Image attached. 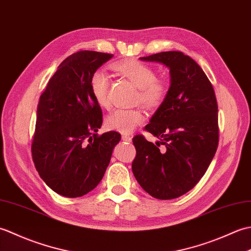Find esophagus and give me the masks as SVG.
Masks as SVG:
<instances>
[{
  "label": "esophagus",
  "mask_w": 251,
  "mask_h": 251,
  "mask_svg": "<svg viewBox=\"0 0 251 251\" xmlns=\"http://www.w3.org/2000/svg\"><path fill=\"white\" fill-rule=\"evenodd\" d=\"M131 139H132V137L129 136V135H123V136H122V140H123V141L131 142Z\"/></svg>",
  "instance_id": "34e87169"
}]
</instances>
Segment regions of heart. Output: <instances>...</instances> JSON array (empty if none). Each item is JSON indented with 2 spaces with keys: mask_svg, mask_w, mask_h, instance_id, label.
<instances>
[{
  "mask_svg": "<svg viewBox=\"0 0 251 251\" xmlns=\"http://www.w3.org/2000/svg\"><path fill=\"white\" fill-rule=\"evenodd\" d=\"M112 69L135 85L138 88L137 99L147 108L155 109L163 103L167 96V86L161 79H157L151 67L138 60H125L116 62ZM90 92L100 106L108 108L109 78L103 72H95L90 77ZM145 121V115L140 109H116L106 116L105 126L108 129L129 134L138 125Z\"/></svg>",
  "mask_w": 251,
  "mask_h": 251,
  "instance_id": "b5f03b06",
  "label": "heart"
}]
</instances>
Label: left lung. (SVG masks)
<instances>
[{"mask_svg": "<svg viewBox=\"0 0 251 251\" xmlns=\"http://www.w3.org/2000/svg\"><path fill=\"white\" fill-rule=\"evenodd\" d=\"M143 61L169 69L170 87L146 130L157 137L156 146L141 135L132 142L131 168L141 188L158 200H173L192 190L205 175L218 142V104L215 90L201 68L181 51H163ZM159 144L165 148L159 151Z\"/></svg>", "mask_w": 251, "mask_h": 251, "instance_id": "1", "label": "left lung"}]
</instances>
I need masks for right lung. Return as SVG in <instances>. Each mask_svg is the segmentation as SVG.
Masks as SVG:
<instances>
[{"instance_id": "obj_1", "label": "right lung", "mask_w": 251, "mask_h": 251, "mask_svg": "<svg viewBox=\"0 0 251 251\" xmlns=\"http://www.w3.org/2000/svg\"><path fill=\"white\" fill-rule=\"evenodd\" d=\"M113 55L74 52L63 60L41 95L32 158L40 177L56 193L79 197L102 179L121 135L97 134L102 111L90 92V77Z\"/></svg>"}]
</instances>
